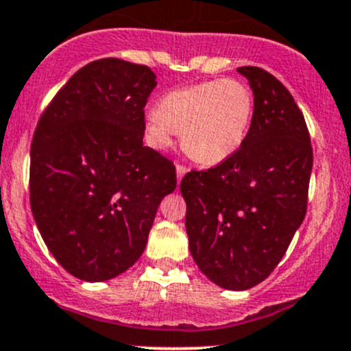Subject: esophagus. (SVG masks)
Returning a JSON list of instances; mask_svg holds the SVG:
<instances>
[{
    "mask_svg": "<svg viewBox=\"0 0 351 351\" xmlns=\"http://www.w3.org/2000/svg\"><path fill=\"white\" fill-rule=\"evenodd\" d=\"M185 173H186V166L176 165V176H178V183L182 182V178L185 176Z\"/></svg>",
    "mask_w": 351,
    "mask_h": 351,
    "instance_id": "1",
    "label": "esophagus"
}]
</instances>
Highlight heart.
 <instances>
[{"mask_svg":"<svg viewBox=\"0 0 351 351\" xmlns=\"http://www.w3.org/2000/svg\"><path fill=\"white\" fill-rule=\"evenodd\" d=\"M253 117V95L238 80H215L169 90L146 115V137L168 149L182 132L183 151L204 166L221 165L241 147Z\"/></svg>","mask_w":351,"mask_h":351,"instance_id":"1","label":"heart"}]
</instances>
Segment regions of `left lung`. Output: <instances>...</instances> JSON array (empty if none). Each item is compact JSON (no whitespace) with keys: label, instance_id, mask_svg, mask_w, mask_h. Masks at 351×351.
Returning <instances> with one entry per match:
<instances>
[{"label":"left lung","instance_id":"obj_1","mask_svg":"<svg viewBox=\"0 0 351 351\" xmlns=\"http://www.w3.org/2000/svg\"><path fill=\"white\" fill-rule=\"evenodd\" d=\"M254 110L241 147L221 165L182 180L185 228L202 274L247 290L280 263L307 210L313 146L302 112L284 84L256 66L238 67Z\"/></svg>","mask_w":351,"mask_h":351}]
</instances>
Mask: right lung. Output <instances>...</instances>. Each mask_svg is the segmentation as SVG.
Masks as SVG:
<instances>
[{
  "instance_id": "add662e5",
  "label": "right lung",
  "mask_w": 351,
  "mask_h": 351,
  "mask_svg": "<svg viewBox=\"0 0 351 351\" xmlns=\"http://www.w3.org/2000/svg\"><path fill=\"white\" fill-rule=\"evenodd\" d=\"M147 66L90 62L58 91L30 147V207L42 239L73 277L104 282L146 247L175 165L143 144L156 86Z\"/></svg>"
}]
</instances>
